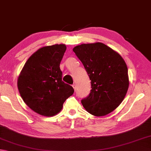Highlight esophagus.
I'll return each mask as SVG.
<instances>
[{
	"mask_svg": "<svg viewBox=\"0 0 151 151\" xmlns=\"http://www.w3.org/2000/svg\"><path fill=\"white\" fill-rule=\"evenodd\" d=\"M72 87H73V89H74V90L76 91V84H73V85H72Z\"/></svg>",
	"mask_w": 151,
	"mask_h": 151,
	"instance_id": "esophagus-1",
	"label": "esophagus"
}]
</instances>
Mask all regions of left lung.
I'll return each mask as SVG.
<instances>
[{"label": "left lung", "mask_w": 151, "mask_h": 151, "mask_svg": "<svg viewBox=\"0 0 151 151\" xmlns=\"http://www.w3.org/2000/svg\"><path fill=\"white\" fill-rule=\"evenodd\" d=\"M91 81L89 95L81 100L91 114L103 116L114 110L129 87L127 65L120 54L102 42L81 44L73 49Z\"/></svg>", "instance_id": "left-lung-1"}]
</instances>
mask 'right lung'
Wrapping results in <instances>:
<instances>
[{"instance_id":"obj_1","label":"right lung","mask_w":151,"mask_h":151,"mask_svg":"<svg viewBox=\"0 0 151 151\" xmlns=\"http://www.w3.org/2000/svg\"><path fill=\"white\" fill-rule=\"evenodd\" d=\"M66 50L64 44L40 48L28 58L18 76L17 85L23 101L41 116L57 114L74 92L62 81L60 64Z\"/></svg>"}]
</instances>
